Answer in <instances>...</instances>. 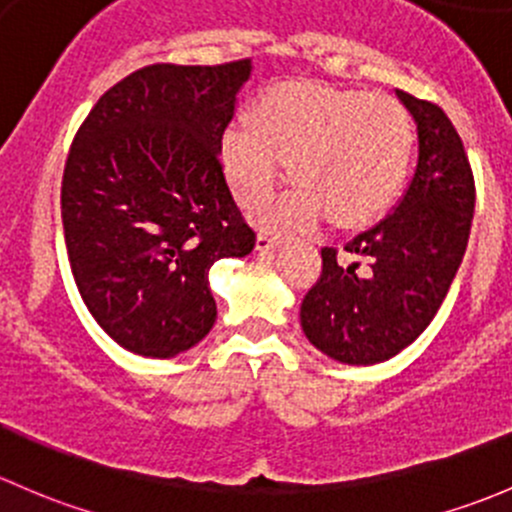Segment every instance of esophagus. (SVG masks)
<instances>
[{
  "instance_id": "1",
  "label": "esophagus",
  "mask_w": 512,
  "mask_h": 512,
  "mask_svg": "<svg viewBox=\"0 0 512 512\" xmlns=\"http://www.w3.org/2000/svg\"><path fill=\"white\" fill-rule=\"evenodd\" d=\"M278 244H281V236L268 234V231H261V234L256 236V249L258 251H271V249H276Z\"/></svg>"
}]
</instances>
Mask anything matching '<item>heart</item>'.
<instances>
[{
	"label": "heart",
	"mask_w": 512,
	"mask_h": 512,
	"mask_svg": "<svg viewBox=\"0 0 512 512\" xmlns=\"http://www.w3.org/2000/svg\"><path fill=\"white\" fill-rule=\"evenodd\" d=\"M412 152V120L387 93L283 86L258 100L251 133L226 130V175L246 207H263L283 179L300 187L271 209L276 226L308 224L328 209L355 224L384 207L402 184Z\"/></svg>",
	"instance_id": "heart-1"
}]
</instances>
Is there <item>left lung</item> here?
<instances>
[{
	"mask_svg": "<svg viewBox=\"0 0 512 512\" xmlns=\"http://www.w3.org/2000/svg\"><path fill=\"white\" fill-rule=\"evenodd\" d=\"M419 135V162L399 207L340 249L300 305L303 333L345 365H374L426 330L449 293L471 234L476 182L444 110L397 91Z\"/></svg>",
	"mask_w": 512,
	"mask_h": 512,
	"instance_id": "left-lung-1",
	"label": "left lung"
}]
</instances>
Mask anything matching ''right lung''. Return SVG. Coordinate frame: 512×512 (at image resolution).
Returning a JSON list of instances; mask_svg holds the SVG:
<instances>
[{
  "mask_svg": "<svg viewBox=\"0 0 512 512\" xmlns=\"http://www.w3.org/2000/svg\"><path fill=\"white\" fill-rule=\"evenodd\" d=\"M251 59L152 63L98 98L68 150L61 219L83 303L120 347L175 357L217 320L209 268L256 234L219 160Z\"/></svg>",
  "mask_w": 512,
  "mask_h": 512,
  "instance_id": "add662e5",
  "label": "right lung"
}]
</instances>
